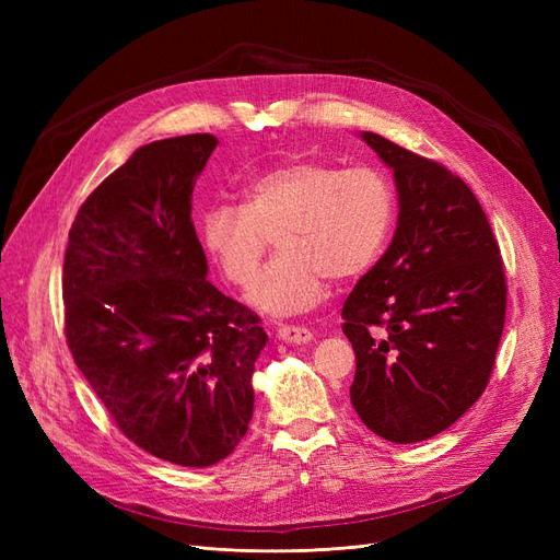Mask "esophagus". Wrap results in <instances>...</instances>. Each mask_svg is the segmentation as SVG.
<instances>
[{
  "mask_svg": "<svg viewBox=\"0 0 560 560\" xmlns=\"http://www.w3.org/2000/svg\"><path fill=\"white\" fill-rule=\"evenodd\" d=\"M278 338L284 343H308L313 341V331L306 327H296V325H280L278 327Z\"/></svg>",
  "mask_w": 560,
  "mask_h": 560,
  "instance_id": "1",
  "label": "esophagus"
}]
</instances>
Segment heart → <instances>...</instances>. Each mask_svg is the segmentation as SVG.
I'll list each match as a JSON object with an SVG mask.
<instances>
[{"mask_svg":"<svg viewBox=\"0 0 560 560\" xmlns=\"http://www.w3.org/2000/svg\"><path fill=\"white\" fill-rule=\"evenodd\" d=\"M393 222V186L374 167L290 161L252 177L243 206L217 202L202 212L200 241L229 282L247 287L276 234L281 252L247 299L264 313L294 315L325 299L329 278L362 276Z\"/></svg>","mask_w":560,"mask_h":560,"instance_id":"b5f03b06","label":"heart"}]
</instances>
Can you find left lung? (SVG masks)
Here are the masks:
<instances>
[{"mask_svg":"<svg viewBox=\"0 0 560 560\" xmlns=\"http://www.w3.org/2000/svg\"><path fill=\"white\" fill-rule=\"evenodd\" d=\"M362 138L395 171L399 217L387 252L343 303L358 362L350 401L374 434L416 444L451 428L493 374L504 264L460 177L376 132Z\"/></svg>","mask_w":560,"mask_h":560,"instance_id":"1","label":"left lung"}]
</instances>
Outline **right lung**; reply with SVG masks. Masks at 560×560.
<instances>
[{"mask_svg": "<svg viewBox=\"0 0 560 560\" xmlns=\"http://www.w3.org/2000/svg\"><path fill=\"white\" fill-rule=\"evenodd\" d=\"M217 138L140 147L83 200L62 266L65 338L132 444L210 467L247 434L259 315L206 278L194 186Z\"/></svg>", "mask_w": 560, "mask_h": 560, "instance_id": "obj_1", "label": "right lung"}]
</instances>
